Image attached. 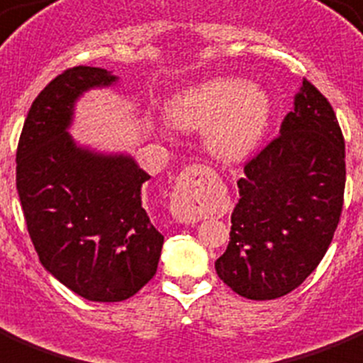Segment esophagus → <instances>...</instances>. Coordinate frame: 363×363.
Listing matches in <instances>:
<instances>
[{
    "mask_svg": "<svg viewBox=\"0 0 363 363\" xmlns=\"http://www.w3.org/2000/svg\"><path fill=\"white\" fill-rule=\"evenodd\" d=\"M211 175L207 167L194 164L182 169L177 177L172 196V212L179 222L191 223L201 220L207 208V179Z\"/></svg>",
    "mask_w": 363,
    "mask_h": 363,
    "instance_id": "esophagus-1",
    "label": "esophagus"
}]
</instances>
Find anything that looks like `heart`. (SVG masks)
I'll use <instances>...</instances> for the list:
<instances>
[{"instance_id": "b5f03b06", "label": "heart", "mask_w": 363, "mask_h": 363, "mask_svg": "<svg viewBox=\"0 0 363 363\" xmlns=\"http://www.w3.org/2000/svg\"><path fill=\"white\" fill-rule=\"evenodd\" d=\"M270 115L267 93L237 78H214L175 95L167 117L179 128H205V143L218 160H240L257 145Z\"/></svg>"}]
</instances>
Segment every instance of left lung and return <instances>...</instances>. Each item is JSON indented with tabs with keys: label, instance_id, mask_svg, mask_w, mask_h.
<instances>
[{
	"label": "left lung",
	"instance_id": "8db88e82",
	"mask_svg": "<svg viewBox=\"0 0 363 363\" xmlns=\"http://www.w3.org/2000/svg\"><path fill=\"white\" fill-rule=\"evenodd\" d=\"M345 140L326 96L304 78L279 135L244 166L228 250L214 263L244 298L274 300L325 257L343 211Z\"/></svg>",
	"mask_w": 363,
	"mask_h": 363
}]
</instances>
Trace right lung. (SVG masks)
Returning a JSON list of instances; mask_svg holds the SVG:
<instances>
[{"label": "right lung", "mask_w": 363, "mask_h": 363, "mask_svg": "<svg viewBox=\"0 0 363 363\" xmlns=\"http://www.w3.org/2000/svg\"><path fill=\"white\" fill-rule=\"evenodd\" d=\"M115 79L96 67L63 70L33 100L16 149V190L38 259L93 302L134 296L164 244L141 205L151 177L130 156L82 149L67 132L76 99Z\"/></svg>", "instance_id": "right-lung-1"}]
</instances>
